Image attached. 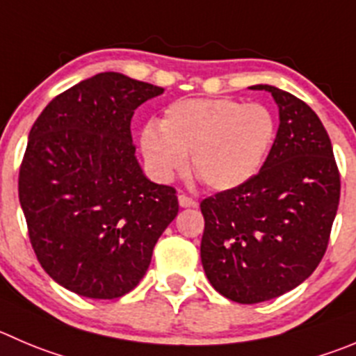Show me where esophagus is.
I'll use <instances>...</instances> for the list:
<instances>
[{"label": "esophagus", "instance_id": "34e87169", "mask_svg": "<svg viewBox=\"0 0 356 356\" xmlns=\"http://www.w3.org/2000/svg\"><path fill=\"white\" fill-rule=\"evenodd\" d=\"M178 202H180L181 208H195V206H197V201H194V199L188 197V195L185 194L178 195Z\"/></svg>", "mask_w": 356, "mask_h": 356}]
</instances>
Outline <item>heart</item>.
Returning <instances> with one entry per match:
<instances>
[{
	"mask_svg": "<svg viewBox=\"0 0 356 356\" xmlns=\"http://www.w3.org/2000/svg\"><path fill=\"white\" fill-rule=\"evenodd\" d=\"M276 138V118L262 103L229 97L176 101L161 125L141 133V152L152 175L169 181L191 165L211 191H232L262 169Z\"/></svg>",
	"mask_w": 356,
	"mask_h": 356,
	"instance_id": "heart-1",
	"label": "heart"
}]
</instances>
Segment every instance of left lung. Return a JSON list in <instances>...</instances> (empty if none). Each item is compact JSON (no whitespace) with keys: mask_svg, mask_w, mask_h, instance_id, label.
Returning <instances> with one entry per match:
<instances>
[{"mask_svg":"<svg viewBox=\"0 0 356 356\" xmlns=\"http://www.w3.org/2000/svg\"><path fill=\"white\" fill-rule=\"evenodd\" d=\"M280 127L262 169L201 202V262L218 293L239 304L270 300L313 274L327 250L341 180L318 115L273 86Z\"/></svg>","mask_w":356,"mask_h":356,"instance_id":"obj_1","label":"left lung"}]
</instances>
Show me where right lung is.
I'll list each match as a JSON object with an SVG mask.
<instances>
[{
    "label": "right lung",
    "instance_id": "obj_1",
    "mask_svg": "<svg viewBox=\"0 0 356 356\" xmlns=\"http://www.w3.org/2000/svg\"><path fill=\"white\" fill-rule=\"evenodd\" d=\"M162 87L106 71L54 97L36 118L19 172L29 239L45 273L89 299L143 280L178 215L176 191L145 176L131 118Z\"/></svg>",
    "mask_w": 356,
    "mask_h": 356
}]
</instances>
